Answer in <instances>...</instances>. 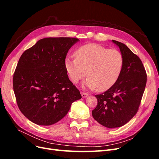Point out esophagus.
Listing matches in <instances>:
<instances>
[{"label":"esophagus","instance_id":"obj_1","mask_svg":"<svg viewBox=\"0 0 159 159\" xmlns=\"http://www.w3.org/2000/svg\"><path fill=\"white\" fill-rule=\"evenodd\" d=\"M81 96H82V98H86V97H87V96L88 95V94L87 93L83 92V91H81Z\"/></svg>","mask_w":159,"mask_h":159}]
</instances>
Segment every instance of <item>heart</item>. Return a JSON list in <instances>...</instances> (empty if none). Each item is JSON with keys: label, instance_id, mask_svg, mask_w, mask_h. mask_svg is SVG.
Wrapping results in <instances>:
<instances>
[{"label": "heart", "instance_id": "b5f03b06", "mask_svg": "<svg viewBox=\"0 0 159 159\" xmlns=\"http://www.w3.org/2000/svg\"><path fill=\"white\" fill-rule=\"evenodd\" d=\"M75 58L66 57L65 66L74 84L87 75L84 85L89 89L105 91L116 82L123 67L121 53L96 44L81 46L75 52Z\"/></svg>", "mask_w": 159, "mask_h": 159}]
</instances>
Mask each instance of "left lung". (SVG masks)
Masks as SVG:
<instances>
[{
	"label": "left lung",
	"mask_w": 159,
	"mask_h": 159,
	"mask_svg": "<svg viewBox=\"0 0 159 159\" xmlns=\"http://www.w3.org/2000/svg\"><path fill=\"white\" fill-rule=\"evenodd\" d=\"M119 48L123 63L117 80L105 92L95 95L98 105L93 111L95 120L107 128L124 125L137 113L147 84V73L139 56L121 42Z\"/></svg>",
	"instance_id": "left-lung-1"
}]
</instances>
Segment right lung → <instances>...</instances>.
<instances>
[{"label": "right lung", "instance_id": "1", "mask_svg": "<svg viewBox=\"0 0 159 159\" xmlns=\"http://www.w3.org/2000/svg\"><path fill=\"white\" fill-rule=\"evenodd\" d=\"M75 38H46L21 55L13 75L18 107L39 125H50L64 117L71 105L81 98L69 80L65 59Z\"/></svg>", "mask_w": 159, "mask_h": 159}]
</instances>
